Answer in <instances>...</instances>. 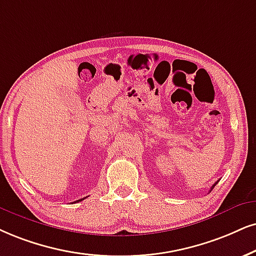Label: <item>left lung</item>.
<instances>
[{
    "label": "left lung",
    "mask_w": 256,
    "mask_h": 256,
    "mask_svg": "<svg viewBox=\"0 0 256 256\" xmlns=\"http://www.w3.org/2000/svg\"><path fill=\"white\" fill-rule=\"evenodd\" d=\"M218 182H216V183L214 184V186H212V188H214V186H216V184H218Z\"/></svg>",
    "instance_id": "1"
}]
</instances>
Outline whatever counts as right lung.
Instances as JSON below:
<instances>
[{"mask_svg":"<svg viewBox=\"0 0 256 256\" xmlns=\"http://www.w3.org/2000/svg\"><path fill=\"white\" fill-rule=\"evenodd\" d=\"M84 200V198H82V200ZM76 202H78V200H76Z\"/></svg>","mask_w":256,"mask_h":256,"instance_id":"add662e5","label":"right lung"}]
</instances>
